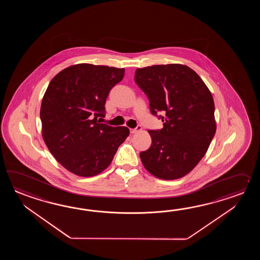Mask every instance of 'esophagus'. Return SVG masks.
<instances>
[{
	"label": "esophagus",
	"mask_w": 260,
	"mask_h": 260,
	"mask_svg": "<svg viewBox=\"0 0 260 260\" xmlns=\"http://www.w3.org/2000/svg\"><path fill=\"white\" fill-rule=\"evenodd\" d=\"M142 130V127L140 125H138L137 127L134 128V129H130V133L131 134H137L138 132H140Z\"/></svg>",
	"instance_id": "esophagus-1"
}]
</instances>
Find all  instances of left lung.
I'll return each instance as SVG.
<instances>
[{
	"mask_svg": "<svg viewBox=\"0 0 260 260\" xmlns=\"http://www.w3.org/2000/svg\"><path fill=\"white\" fill-rule=\"evenodd\" d=\"M135 81L148 95L152 114L164 128L149 130V149L140 152L144 167L160 179L186 176L198 165L216 134L215 104L199 75L182 64L138 69Z\"/></svg>",
	"mask_w": 260,
	"mask_h": 260,
	"instance_id": "left-lung-1",
	"label": "left lung"
}]
</instances>
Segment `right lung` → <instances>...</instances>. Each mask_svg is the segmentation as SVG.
Here are the masks:
<instances>
[{
	"instance_id": "right-lung-1",
	"label": "right lung",
	"mask_w": 260,
	"mask_h": 260,
	"mask_svg": "<svg viewBox=\"0 0 260 260\" xmlns=\"http://www.w3.org/2000/svg\"><path fill=\"white\" fill-rule=\"evenodd\" d=\"M123 75L124 69L76 64L57 73L44 93L40 111L44 143L76 176L94 177L104 171L129 136L127 127L98 120L105 116L106 99Z\"/></svg>"
}]
</instances>
